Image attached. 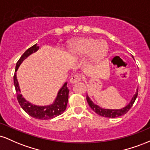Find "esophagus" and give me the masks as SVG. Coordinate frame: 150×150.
<instances>
[{
  "instance_id": "34e87169",
  "label": "esophagus",
  "mask_w": 150,
  "mask_h": 150,
  "mask_svg": "<svg viewBox=\"0 0 150 150\" xmlns=\"http://www.w3.org/2000/svg\"><path fill=\"white\" fill-rule=\"evenodd\" d=\"M81 80V76L79 75H73V76L71 77V78H70V82L71 84H75V83H77V82H79Z\"/></svg>"
}]
</instances>
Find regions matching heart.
Listing matches in <instances>:
<instances>
[{
	"label": "heart",
	"mask_w": 150,
	"mask_h": 150,
	"mask_svg": "<svg viewBox=\"0 0 150 150\" xmlns=\"http://www.w3.org/2000/svg\"><path fill=\"white\" fill-rule=\"evenodd\" d=\"M108 51V44L105 41L87 37L72 42L68 46V55L73 59H77L89 54L91 61L97 62L107 55Z\"/></svg>",
	"instance_id": "heart-1"
}]
</instances>
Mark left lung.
Segmentation results:
<instances>
[{
	"mask_svg": "<svg viewBox=\"0 0 150 150\" xmlns=\"http://www.w3.org/2000/svg\"><path fill=\"white\" fill-rule=\"evenodd\" d=\"M133 58V57H132ZM138 88V87H137ZM137 94H138V89H137L136 90L135 94H134L133 97H132L131 100L128 105L125 106V107L120 108V109H109V108H103L100 107L98 105L94 104L93 101L91 100L90 98L89 97V96L87 94V101L88 104L89 105L91 108L94 111L95 113H97L99 116L106 117V118H116V117H118L122 116V115H124L128 111L130 110V108L132 107V106L133 105L134 102H135L136 98L137 97Z\"/></svg>",
	"mask_w": 150,
	"mask_h": 150,
	"instance_id": "left-lung-1",
	"label": "left lung"
}]
</instances>
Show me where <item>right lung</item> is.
I'll list each match as a JSON object with an SVG mask.
<instances>
[{
  "mask_svg": "<svg viewBox=\"0 0 150 150\" xmlns=\"http://www.w3.org/2000/svg\"><path fill=\"white\" fill-rule=\"evenodd\" d=\"M39 49V47L36 44L27 49L22 54L18 63H16L13 79H14V85L17 93V98L22 109L26 113H28L30 116L34 118L40 120H49L62 114L66 108L68 101V93H69V89L67 87V82H65L64 85L59 89L57 97L53 104L47 105V106H37V105L31 104L22 97V94H20L21 91H20L18 79H17V70H18V68L21 65V63L29 56H30L33 53L37 52Z\"/></svg>",
  "mask_w": 150,
  "mask_h": 150,
  "instance_id": "right-lung-1",
  "label": "right lung"
}]
</instances>
